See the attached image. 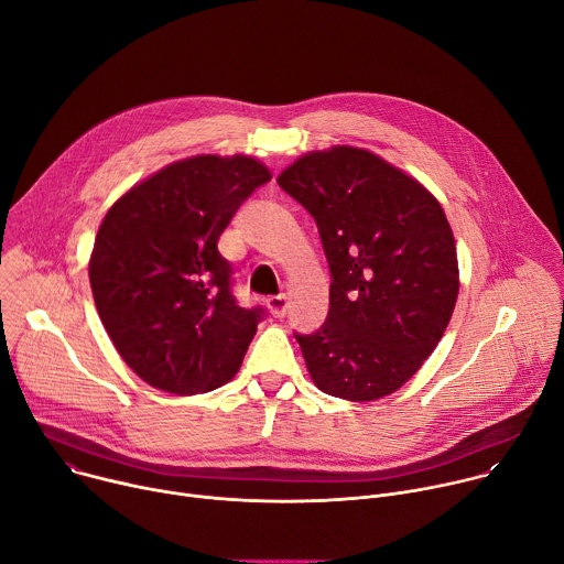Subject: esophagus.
Returning <instances> with one entry per match:
<instances>
[{"instance_id":"esophagus-1","label":"esophagus","mask_w":564,"mask_h":564,"mask_svg":"<svg viewBox=\"0 0 564 564\" xmlns=\"http://www.w3.org/2000/svg\"><path fill=\"white\" fill-rule=\"evenodd\" d=\"M268 312H270L274 318L285 316V312H288V296H285V294H279V296L268 299Z\"/></svg>"}]
</instances>
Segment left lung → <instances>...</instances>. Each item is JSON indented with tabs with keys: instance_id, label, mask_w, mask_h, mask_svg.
<instances>
[{
	"instance_id": "8db88e82",
	"label": "left lung",
	"mask_w": 564,
	"mask_h": 564,
	"mask_svg": "<svg viewBox=\"0 0 564 564\" xmlns=\"http://www.w3.org/2000/svg\"><path fill=\"white\" fill-rule=\"evenodd\" d=\"M276 183L316 220L333 274L326 324L296 335L314 386L348 401L392 394L437 348L459 292L440 200L350 144L303 153Z\"/></svg>"
}]
</instances>
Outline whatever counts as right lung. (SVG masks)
Segmentation results:
<instances>
[{
    "instance_id": "1",
    "label": "right lung",
    "mask_w": 564,
    "mask_h": 564,
    "mask_svg": "<svg viewBox=\"0 0 564 564\" xmlns=\"http://www.w3.org/2000/svg\"><path fill=\"white\" fill-rule=\"evenodd\" d=\"M272 178L243 153H200L124 192L100 223L89 279L102 326L149 386L198 394L243 364L261 307H240L218 238L257 187Z\"/></svg>"
}]
</instances>
